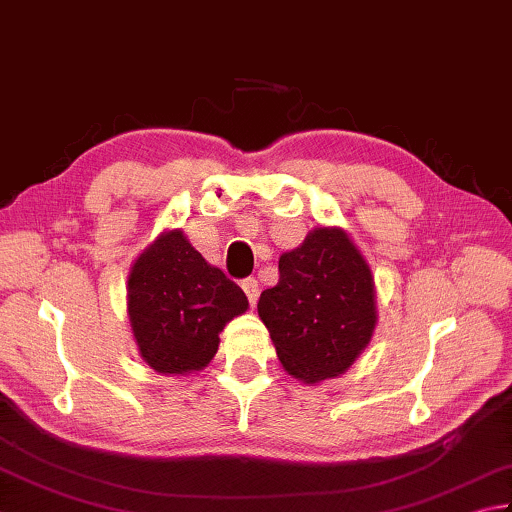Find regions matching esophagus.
Wrapping results in <instances>:
<instances>
[{"label": "esophagus", "mask_w": 512, "mask_h": 512, "mask_svg": "<svg viewBox=\"0 0 512 512\" xmlns=\"http://www.w3.org/2000/svg\"><path fill=\"white\" fill-rule=\"evenodd\" d=\"M243 292L247 294V301L256 305V301H258V281H256V278H245Z\"/></svg>", "instance_id": "1"}]
</instances>
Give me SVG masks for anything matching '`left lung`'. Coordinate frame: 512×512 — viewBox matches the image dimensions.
Wrapping results in <instances>:
<instances>
[{
  "label": "left lung",
  "instance_id": "obj_1",
  "mask_svg": "<svg viewBox=\"0 0 512 512\" xmlns=\"http://www.w3.org/2000/svg\"><path fill=\"white\" fill-rule=\"evenodd\" d=\"M278 283L258 298L283 368L305 383L343 374L376 325L368 263L341 229L318 227L278 260Z\"/></svg>",
  "mask_w": 512,
  "mask_h": 512
}]
</instances>
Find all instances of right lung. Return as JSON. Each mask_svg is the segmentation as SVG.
<instances>
[{"mask_svg":"<svg viewBox=\"0 0 512 512\" xmlns=\"http://www.w3.org/2000/svg\"><path fill=\"white\" fill-rule=\"evenodd\" d=\"M247 296L211 267L180 229L167 231L129 274V321L142 359L162 374L202 370L218 332L247 310Z\"/></svg>","mask_w":512,"mask_h":512,"instance_id":"1","label":"right lung"}]
</instances>
